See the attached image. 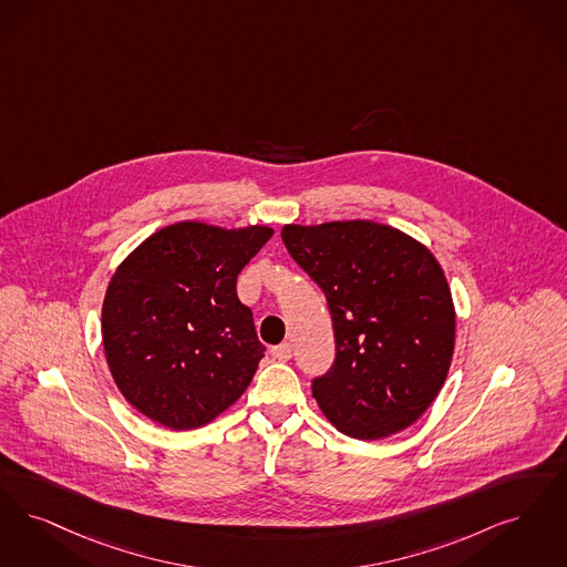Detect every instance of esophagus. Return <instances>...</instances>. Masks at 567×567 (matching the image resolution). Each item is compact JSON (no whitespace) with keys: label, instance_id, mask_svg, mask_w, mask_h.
<instances>
[{"label":"esophagus","instance_id":"34e87169","mask_svg":"<svg viewBox=\"0 0 567 567\" xmlns=\"http://www.w3.org/2000/svg\"><path fill=\"white\" fill-rule=\"evenodd\" d=\"M291 354H293V346H291L289 341L278 343V346H274L272 348V357L274 359H278V361H289Z\"/></svg>","mask_w":567,"mask_h":567}]
</instances>
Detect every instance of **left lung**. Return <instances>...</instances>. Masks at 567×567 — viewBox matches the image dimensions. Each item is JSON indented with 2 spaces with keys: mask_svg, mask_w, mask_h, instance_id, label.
<instances>
[{
  "mask_svg": "<svg viewBox=\"0 0 567 567\" xmlns=\"http://www.w3.org/2000/svg\"><path fill=\"white\" fill-rule=\"evenodd\" d=\"M280 236L333 320L336 361L312 380L318 408L352 439L405 431L452 364L455 312L439 261L401 229L361 219L285 226Z\"/></svg>",
  "mask_w": 567,
  "mask_h": 567,
  "instance_id": "obj_1",
  "label": "left lung"
}]
</instances>
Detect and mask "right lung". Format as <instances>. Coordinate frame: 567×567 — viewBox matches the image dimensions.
Wrapping results in <instances>:
<instances>
[{
  "instance_id": "obj_1",
  "label": "right lung",
  "mask_w": 567,
  "mask_h": 567,
  "mask_svg": "<svg viewBox=\"0 0 567 567\" xmlns=\"http://www.w3.org/2000/svg\"><path fill=\"white\" fill-rule=\"evenodd\" d=\"M272 227H164L115 270L103 346L124 399L171 431L200 429L234 405L264 359L236 278Z\"/></svg>"
}]
</instances>
